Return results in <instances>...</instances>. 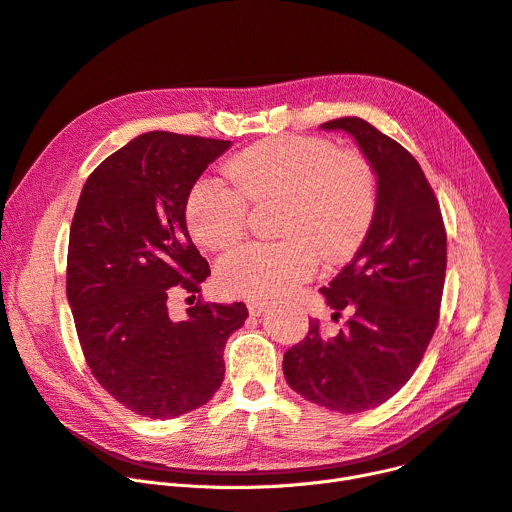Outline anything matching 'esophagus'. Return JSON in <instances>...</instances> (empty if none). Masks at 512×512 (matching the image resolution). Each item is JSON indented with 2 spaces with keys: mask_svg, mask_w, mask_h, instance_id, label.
Listing matches in <instances>:
<instances>
[{
  "mask_svg": "<svg viewBox=\"0 0 512 512\" xmlns=\"http://www.w3.org/2000/svg\"><path fill=\"white\" fill-rule=\"evenodd\" d=\"M248 312L252 314V316H262L264 312H268V308H270V304L268 302H260V299H248Z\"/></svg>",
  "mask_w": 512,
  "mask_h": 512,
  "instance_id": "obj_1",
  "label": "esophagus"
}]
</instances>
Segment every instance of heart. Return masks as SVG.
Returning a JSON list of instances; mask_svg holds the SVG:
<instances>
[{
  "mask_svg": "<svg viewBox=\"0 0 512 512\" xmlns=\"http://www.w3.org/2000/svg\"><path fill=\"white\" fill-rule=\"evenodd\" d=\"M221 177H202L186 200V221L198 244L223 250L242 235L248 202L277 200V242H250L225 254L217 268L223 291L239 297L291 293L318 266L351 256L370 229L376 175L355 153L308 136L252 144Z\"/></svg>",
  "mask_w": 512,
  "mask_h": 512,
  "instance_id": "heart-1",
  "label": "heart"
}]
</instances>
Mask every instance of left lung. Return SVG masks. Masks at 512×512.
I'll use <instances>...</instances> for the list:
<instances>
[{"label":"left lung","instance_id":"8db88e82","mask_svg":"<svg viewBox=\"0 0 512 512\" xmlns=\"http://www.w3.org/2000/svg\"><path fill=\"white\" fill-rule=\"evenodd\" d=\"M349 134L376 175V208L353 260L322 287L339 316L335 337L318 320L283 357L287 384L304 399L339 413L388 401L422 362L436 330L446 275V231L438 200L419 163L362 117L320 126Z\"/></svg>","mask_w":512,"mask_h":512}]
</instances>
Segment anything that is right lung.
<instances>
[{
	"label": "right lung",
	"mask_w": 512,
	"mask_h": 512,
	"mask_svg": "<svg viewBox=\"0 0 512 512\" xmlns=\"http://www.w3.org/2000/svg\"><path fill=\"white\" fill-rule=\"evenodd\" d=\"M229 140L146 132L88 175L70 227L66 295L88 368L130 411L169 419L213 399L227 339L248 318L235 304L169 314L175 291L210 275L186 225V200Z\"/></svg>",
	"instance_id": "1"
}]
</instances>
